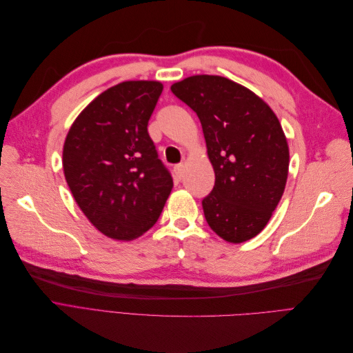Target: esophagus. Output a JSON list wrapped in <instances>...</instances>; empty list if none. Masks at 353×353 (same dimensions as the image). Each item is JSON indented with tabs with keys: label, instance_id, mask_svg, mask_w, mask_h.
Instances as JSON below:
<instances>
[{
	"label": "esophagus",
	"instance_id": "1",
	"mask_svg": "<svg viewBox=\"0 0 353 353\" xmlns=\"http://www.w3.org/2000/svg\"><path fill=\"white\" fill-rule=\"evenodd\" d=\"M184 163H179V165H176L175 168H174V172H175V175H176V178H183V175H184Z\"/></svg>",
	"mask_w": 353,
	"mask_h": 353
}]
</instances>
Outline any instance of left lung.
Segmentation results:
<instances>
[{"label":"left lung","mask_w":353,"mask_h":353,"mask_svg":"<svg viewBox=\"0 0 353 353\" xmlns=\"http://www.w3.org/2000/svg\"><path fill=\"white\" fill-rule=\"evenodd\" d=\"M201 123L215 185L203 199L209 227L221 239L243 243L271 219L284 193L288 145L279 117L243 85L196 74L170 87Z\"/></svg>","instance_id":"1"}]
</instances>
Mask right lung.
Listing matches in <instances>:
<instances>
[{"mask_svg":"<svg viewBox=\"0 0 353 353\" xmlns=\"http://www.w3.org/2000/svg\"><path fill=\"white\" fill-rule=\"evenodd\" d=\"M163 85L126 81L101 92L74 119L63 170L78 206L114 240L150 230L174 187L147 131Z\"/></svg>","mask_w":353,"mask_h":353,"instance_id":"1","label":"right lung"}]
</instances>
